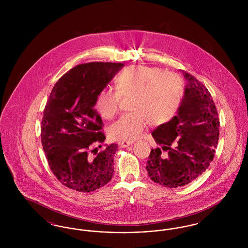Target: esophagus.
Here are the masks:
<instances>
[{"instance_id": "34e87169", "label": "esophagus", "mask_w": 248, "mask_h": 248, "mask_svg": "<svg viewBox=\"0 0 248 248\" xmlns=\"http://www.w3.org/2000/svg\"><path fill=\"white\" fill-rule=\"evenodd\" d=\"M135 141L133 140H124V141L119 142V146L121 148H125V147H128L130 145H132Z\"/></svg>"}]
</instances>
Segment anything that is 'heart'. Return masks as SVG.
I'll list each match as a JSON object with an SVG mask.
<instances>
[{
    "label": "heart",
    "instance_id": "obj_1",
    "mask_svg": "<svg viewBox=\"0 0 248 248\" xmlns=\"http://www.w3.org/2000/svg\"><path fill=\"white\" fill-rule=\"evenodd\" d=\"M116 91L102 89L94 100L95 110L105 119L114 117L121 96L132 95L130 109L109 128L114 140H134L141 136L148 121L160 124L173 118L182 97L180 78L157 67L135 65L122 71L115 81Z\"/></svg>",
    "mask_w": 248,
    "mask_h": 248
}]
</instances>
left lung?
<instances>
[{
	"label": "left lung",
	"mask_w": 248,
	"mask_h": 248,
	"mask_svg": "<svg viewBox=\"0 0 248 248\" xmlns=\"http://www.w3.org/2000/svg\"><path fill=\"white\" fill-rule=\"evenodd\" d=\"M182 74L187 83L177 116L152 133L160 147L151 151L146 165L152 180L168 188L182 187L200 177L213 161L219 137L211 94L194 76Z\"/></svg>",
	"instance_id": "8db88e82"
}]
</instances>
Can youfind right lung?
<instances>
[{
  "label": "right lung",
  "instance_id": "add662e5",
  "mask_svg": "<svg viewBox=\"0 0 248 248\" xmlns=\"http://www.w3.org/2000/svg\"><path fill=\"white\" fill-rule=\"evenodd\" d=\"M123 67L110 62L80 64L59 79L49 95L42 120V145L53 174L70 189L94 191L113 176L118 146L106 145L92 154L94 145L106 140L94 100Z\"/></svg>",
  "mask_w": 248,
  "mask_h": 248
}]
</instances>
